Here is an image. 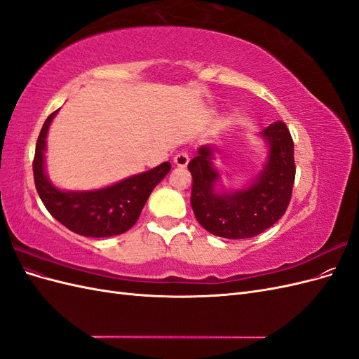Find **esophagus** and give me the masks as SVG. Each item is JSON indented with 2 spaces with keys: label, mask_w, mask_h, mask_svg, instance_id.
I'll return each mask as SVG.
<instances>
[{
  "label": "esophagus",
  "mask_w": 359,
  "mask_h": 359,
  "mask_svg": "<svg viewBox=\"0 0 359 359\" xmlns=\"http://www.w3.org/2000/svg\"><path fill=\"white\" fill-rule=\"evenodd\" d=\"M189 154L186 151H181V153H177L175 157H173V165L178 166V168H186L189 165Z\"/></svg>",
  "instance_id": "obj_1"
}]
</instances>
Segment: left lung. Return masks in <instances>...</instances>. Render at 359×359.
<instances>
[{
  "mask_svg": "<svg viewBox=\"0 0 359 359\" xmlns=\"http://www.w3.org/2000/svg\"><path fill=\"white\" fill-rule=\"evenodd\" d=\"M262 136L269 144L268 163L245 190L223 194L214 191L219 173L212 168V151L208 147H202L189 163L193 178L191 208L210 233L227 240L252 238L266 231L286 212L297 170L293 140L281 121L269 124Z\"/></svg>",
  "mask_w": 359,
  "mask_h": 359,
  "instance_id": "8db88e82",
  "label": "left lung"
}]
</instances>
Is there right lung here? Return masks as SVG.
Instances as JSON below:
<instances>
[{
	"mask_svg": "<svg viewBox=\"0 0 359 359\" xmlns=\"http://www.w3.org/2000/svg\"><path fill=\"white\" fill-rule=\"evenodd\" d=\"M55 114L57 111L50 114L43 124L32 160L36 189L43 205L53 219L74 233L93 238L124 233L137 222L151 191L170 170V163L165 161L154 169L102 190L60 191L48 181L43 165L48 128Z\"/></svg>",
	"mask_w": 359,
	"mask_h": 359,
	"instance_id": "1",
	"label": "right lung"
}]
</instances>
